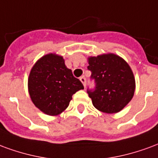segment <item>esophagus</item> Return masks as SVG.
I'll return each instance as SVG.
<instances>
[{
  "mask_svg": "<svg viewBox=\"0 0 158 158\" xmlns=\"http://www.w3.org/2000/svg\"><path fill=\"white\" fill-rule=\"evenodd\" d=\"M80 80H81V81L82 82V84H83L84 87H86V83H87V79L85 78V77H81Z\"/></svg>",
  "mask_w": 158,
  "mask_h": 158,
  "instance_id": "34e87169",
  "label": "esophagus"
}]
</instances>
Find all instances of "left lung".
I'll use <instances>...</instances> for the list:
<instances>
[{
	"label": "left lung",
	"instance_id": "obj_1",
	"mask_svg": "<svg viewBox=\"0 0 158 158\" xmlns=\"http://www.w3.org/2000/svg\"><path fill=\"white\" fill-rule=\"evenodd\" d=\"M93 88H87L93 106L107 114L119 112L134 96L135 82L127 63L114 54L88 59Z\"/></svg>",
	"mask_w": 158,
	"mask_h": 158
}]
</instances>
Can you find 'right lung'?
<instances>
[{
	"label": "right lung",
	"instance_id": "right-lung-1",
	"mask_svg": "<svg viewBox=\"0 0 158 158\" xmlns=\"http://www.w3.org/2000/svg\"><path fill=\"white\" fill-rule=\"evenodd\" d=\"M81 81L61 56L49 54L39 60L28 77V92L34 105L49 115H57L69 105L72 95L83 89Z\"/></svg>",
	"mask_w": 158,
	"mask_h": 158
}]
</instances>
